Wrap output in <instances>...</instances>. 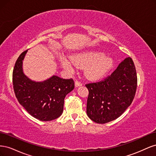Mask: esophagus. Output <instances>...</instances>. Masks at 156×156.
<instances>
[{
    "label": "esophagus",
    "mask_w": 156,
    "mask_h": 156,
    "mask_svg": "<svg viewBox=\"0 0 156 156\" xmlns=\"http://www.w3.org/2000/svg\"><path fill=\"white\" fill-rule=\"evenodd\" d=\"M82 84H83V83H82L81 81H78V80H76V81H75V87L81 86V85H82Z\"/></svg>",
    "instance_id": "1"
}]
</instances>
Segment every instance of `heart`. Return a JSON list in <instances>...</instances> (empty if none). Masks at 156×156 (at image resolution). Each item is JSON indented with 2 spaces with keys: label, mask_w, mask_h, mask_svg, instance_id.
Instances as JSON below:
<instances>
[{
  "label": "heart",
  "mask_w": 156,
  "mask_h": 156,
  "mask_svg": "<svg viewBox=\"0 0 156 156\" xmlns=\"http://www.w3.org/2000/svg\"><path fill=\"white\" fill-rule=\"evenodd\" d=\"M62 64L67 69H72L76 64L81 67H87L85 73L89 78L100 77L109 69L112 64V60L107 56H103L101 52L88 51L74 55L72 59L64 58Z\"/></svg>",
  "instance_id": "1"
}]
</instances>
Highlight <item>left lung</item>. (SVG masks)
I'll return each instance as SVG.
<instances>
[{
  "label": "left lung",
  "instance_id": "8db88e82",
  "mask_svg": "<svg viewBox=\"0 0 156 156\" xmlns=\"http://www.w3.org/2000/svg\"><path fill=\"white\" fill-rule=\"evenodd\" d=\"M88 90L87 113L98 124H105L123 114L133 101L137 86L133 61L127 57L101 81L85 84Z\"/></svg>",
  "mask_w": 156,
  "mask_h": 156
}]
</instances>
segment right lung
Here are the masks:
<instances>
[{"mask_svg": "<svg viewBox=\"0 0 156 156\" xmlns=\"http://www.w3.org/2000/svg\"><path fill=\"white\" fill-rule=\"evenodd\" d=\"M27 50L17 59L13 69V90L19 103L29 114L41 121H51L63 112L66 96L75 87L72 78L53 76L44 82L32 81L23 74V60Z\"/></svg>", "mask_w": 156, "mask_h": 156, "instance_id": "right-lung-1", "label": "right lung"}]
</instances>
